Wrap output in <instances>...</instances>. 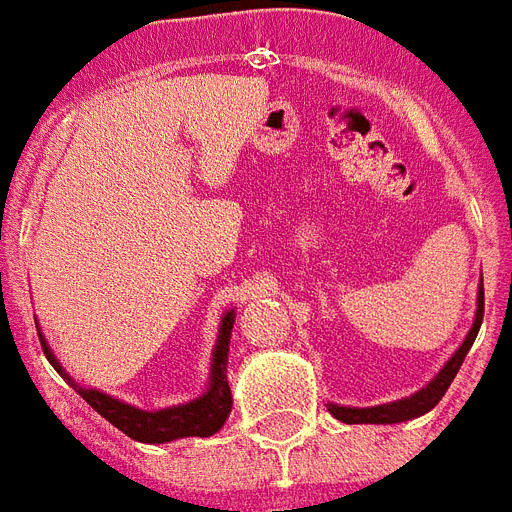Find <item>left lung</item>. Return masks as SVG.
<instances>
[{
  "mask_svg": "<svg viewBox=\"0 0 512 512\" xmlns=\"http://www.w3.org/2000/svg\"><path fill=\"white\" fill-rule=\"evenodd\" d=\"M481 321H484V281L479 286V299H476V318H473V326L465 336V342L460 344L458 352L444 363V368L431 378L429 384L423 386L421 392L410 394L405 400L397 402H386V405L376 407H344V405H328V413L334 415L336 421L342 423H402V421H413L418 415L429 413L431 407L439 405V400L444 397V392L450 389L452 378L458 376L460 365H463L465 355L476 342V334H479Z\"/></svg>",
  "mask_w": 512,
  "mask_h": 512,
  "instance_id": "8db88e82",
  "label": "left lung"
}]
</instances>
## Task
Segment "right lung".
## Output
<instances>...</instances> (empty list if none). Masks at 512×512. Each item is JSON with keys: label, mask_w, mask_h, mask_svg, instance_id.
<instances>
[{"label": "right lung", "mask_w": 512, "mask_h": 512, "mask_svg": "<svg viewBox=\"0 0 512 512\" xmlns=\"http://www.w3.org/2000/svg\"><path fill=\"white\" fill-rule=\"evenodd\" d=\"M234 310H228L220 318L218 328V342H215L213 350V363H210V386L207 392L197 400L186 402V405H173L162 407V410H139V407L128 405V402H120L110 394L99 392V389H86V386L76 384L73 378L65 373V368L60 365V360L52 355L47 339L41 336V347H44V355L52 363V368L60 373L65 381H68L83 400L89 402L94 410H97L102 418L120 429L123 434H128L136 442L147 444H165L173 442V439H184V436H210L215 431H220V426L226 423L228 413H231V386H228V342H231V328H234Z\"/></svg>", "instance_id": "right-lung-1"}]
</instances>
